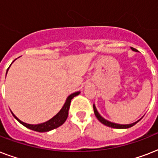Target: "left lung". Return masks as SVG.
Listing matches in <instances>:
<instances>
[{"label":"left lung","mask_w":158,"mask_h":158,"mask_svg":"<svg viewBox=\"0 0 158 158\" xmlns=\"http://www.w3.org/2000/svg\"><path fill=\"white\" fill-rule=\"evenodd\" d=\"M131 49H132L133 51H135V52H137V50H136L135 48H131ZM94 114H95V115H96V117L98 119V120L100 121V122L102 123L103 125H106V126H109V127H111V128H115V129H128V128L132 127L133 125H135V124H137V123L141 120V119H140V120H139L138 121H136V122L132 123V124H129V125H120V124H115V123H112V122H110V121H108V120H106V119H104L102 116H101V115L98 113V110H97L96 106H95L94 104Z\"/></svg>","instance_id":"8db88e82"}]
</instances>
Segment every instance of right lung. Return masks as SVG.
Here are the masks:
<instances>
[{"label": "right lung", "instance_id": "right-lung-1", "mask_svg": "<svg viewBox=\"0 0 158 158\" xmlns=\"http://www.w3.org/2000/svg\"><path fill=\"white\" fill-rule=\"evenodd\" d=\"M10 68V67H9ZM9 68L7 69V71H8ZM7 71H6V74H7ZM80 94V92H76V93H74V94H70L68 98H67L66 101L64 102L63 107L61 108V110H60L59 112L57 113L56 115H55L54 117H52L51 120H48L44 123H42V124H38V125H30V124H27V123H24L23 121H21L19 119L16 117L15 115H14L12 113V115H14V117L15 118L16 120H18L19 122L22 124L23 125H24L25 127L28 128L32 130H34V131H38V132H48V131H50L52 130H54L56 128L59 127L61 125H63L64 123V121L66 120L67 117H68V114H69V106H70V102H71L72 98L74 97L77 96Z\"/></svg>", "mask_w": 158, "mask_h": 158}]
</instances>
